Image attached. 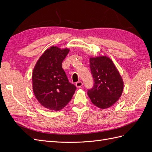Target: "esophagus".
<instances>
[{
  "label": "esophagus",
  "mask_w": 152,
  "mask_h": 152,
  "mask_svg": "<svg viewBox=\"0 0 152 152\" xmlns=\"http://www.w3.org/2000/svg\"><path fill=\"white\" fill-rule=\"evenodd\" d=\"M82 85H83V84H82V82L81 81L77 82H76V84H75V86H76L77 88H80V87H81L82 86Z\"/></svg>",
  "instance_id": "1"
}]
</instances>
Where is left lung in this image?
I'll list each match as a JSON object with an SVG mask.
<instances>
[{
  "label": "left lung",
  "mask_w": 152,
  "mask_h": 152,
  "mask_svg": "<svg viewBox=\"0 0 152 152\" xmlns=\"http://www.w3.org/2000/svg\"><path fill=\"white\" fill-rule=\"evenodd\" d=\"M89 62L94 83L87 94L97 107L108 108L122 96V78L112 59L107 56L91 57Z\"/></svg>",
  "instance_id": "left-lung-1"
}]
</instances>
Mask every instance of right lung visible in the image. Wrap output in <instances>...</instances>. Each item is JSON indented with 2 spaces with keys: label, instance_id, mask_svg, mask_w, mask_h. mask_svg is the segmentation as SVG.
I'll list each match as a JSON object with an SVG mask.
<instances>
[{
  "label": "right lung",
  "instance_id": "1",
  "mask_svg": "<svg viewBox=\"0 0 152 152\" xmlns=\"http://www.w3.org/2000/svg\"><path fill=\"white\" fill-rule=\"evenodd\" d=\"M70 49L51 46L41 55L32 73V86L39 103L54 111L63 109L72 99L76 87L69 82L62 62Z\"/></svg>",
  "mask_w": 152,
  "mask_h": 152
}]
</instances>
